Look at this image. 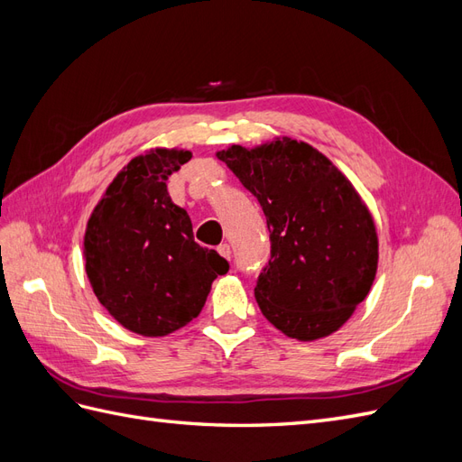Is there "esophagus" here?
Returning a JSON list of instances; mask_svg holds the SVG:
<instances>
[{
    "label": "esophagus",
    "mask_w": 462,
    "mask_h": 462,
    "mask_svg": "<svg viewBox=\"0 0 462 462\" xmlns=\"http://www.w3.org/2000/svg\"><path fill=\"white\" fill-rule=\"evenodd\" d=\"M217 253L223 256V258H227V260H231V246L227 245V243H223V245H219L217 246Z\"/></svg>",
    "instance_id": "esophagus-1"
}]
</instances>
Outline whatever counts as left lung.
Here are the masks:
<instances>
[{
  "label": "left lung",
  "instance_id": "obj_1",
  "mask_svg": "<svg viewBox=\"0 0 462 462\" xmlns=\"http://www.w3.org/2000/svg\"><path fill=\"white\" fill-rule=\"evenodd\" d=\"M258 199L270 260L254 297L285 335L314 341L337 331L366 299L377 270V235L366 204L324 153L282 141L217 152Z\"/></svg>",
  "mask_w": 462,
  "mask_h": 462
}]
</instances>
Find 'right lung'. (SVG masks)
<instances>
[{"label": "right lung", "instance_id": "right-lung-1", "mask_svg": "<svg viewBox=\"0 0 462 462\" xmlns=\"http://www.w3.org/2000/svg\"><path fill=\"white\" fill-rule=\"evenodd\" d=\"M192 158L156 148L133 158L104 192L85 233L87 275L94 295L123 328L162 337L197 318L212 282L229 272L216 250L192 236L167 179Z\"/></svg>", "mask_w": 462, "mask_h": 462}]
</instances>
